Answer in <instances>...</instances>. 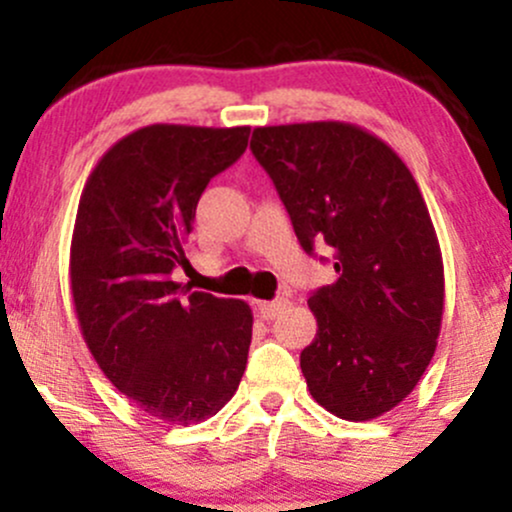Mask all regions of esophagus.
Returning a JSON list of instances; mask_svg holds the SVG:
<instances>
[{"label":"esophagus","instance_id":"34e87169","mask_svg":"<svg viewBox=\"0 0 512 512\" xmlns=\"http://www.w3.org/2000/svg\"><path fill=\"white\" fill-rule=\"evenodd\" d=\"M286 305H289L286 298H276V301H257L255 310H257V315L262 317V320H274V317L279 315L281 310L286 308Z\"/></svg>","mask_w":512,"mask_h":512}]
</instances>
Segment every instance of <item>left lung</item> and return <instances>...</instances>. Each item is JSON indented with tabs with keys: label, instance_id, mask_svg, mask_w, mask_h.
<instances>
[{
	"label": "left lung",
	"instance_id": "1",
	"mask_svg": "<svg viewBox=\"0 0 512 512\" xmlns=\"http://www.w3.org/2000/svg\"><path fill=\"white\" fill-rule=\"evenodd\" d=\"M250 149L308 255L325 240L339 279L308 298L301 370L320 407L370 421L414 390L436 354L443 257L407 163L349 122L257 127Z\"/></svg>",
	"mask_w": 512,
	"mask_h": 512
}]
</instances>
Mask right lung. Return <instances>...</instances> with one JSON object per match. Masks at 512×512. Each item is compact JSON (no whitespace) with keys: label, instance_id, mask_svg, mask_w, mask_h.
Listing matches in <instances>:
<instances>
[{"label":"right lung","instance_id":"add662e5","mask_svg":"<svg viewBox=\"0 0 512 512\" xmlns=\"http://www.w3.org/2000/svg\"><path fill=\"white\" fill-rule=\"evenodd\" d=\"M248 137L250 127H142L105 151L79 199L69 276L81 334L105 378L168 424L214 416L248 363L250 305L173 281L190 264L204 187Z\"/></svg>","mask_w":512,"mask_h":512}]
</instances>
